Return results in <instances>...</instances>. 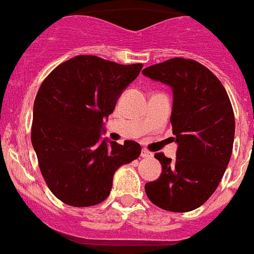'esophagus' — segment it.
I'll use <instances>...</instances> for the list:
<instances>
[{
	"label": "esophagus",
	"instance_id": "34e87169",
	"mask_svg": "<svg viewBox=\"0 0 254 254\" xmlns=\"http://www.w3.org/2000/svg\"><path fill=\"white\" fill-rule=\"evenodd\" d=\"M140 156H142V157H151V156H152V153L148 152L147 150H142V152H140Z\"/></svg>",
	"mask_w": 254,
	"mask_h": 254
}]
</instances>
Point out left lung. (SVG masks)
<instances>
[{
    "mask_svg": "<svg viewBox=\"0 0 254 254\" xmlns=\"http://www.w3.org/2000/svg\"><path fill=\"white\" fill-rule=\"evenodd\" d=\"M143 74L173 89L170 123L178 143L174 160L155 155L163 170L144 190L161 209L190 212L216 191L230 161L235 135L231 102L216 74L192 59H168L144 68Z\"/></svg>",
    "mask_w": 254,
    "mask_h": 254,
    "instance_id": "8db88e82",
    "label": "left lung"
}]
</instances>
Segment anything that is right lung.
Listing matches in <instances>:
<instances>
[{"mask_svg":"<svg viewBox=\"0 0 254 254\" xmlns=\"http://www.w3.org/2000/svg\"><path fill=\"white\" fill-rule=\"evenodd\" d=\"M142 63L124 65L95 55H77L42 81L33 104L31 139L50 191L71 206L108 197L114 174L140 155L134 140H101L103 119Z\"/></svg>","mask_w":254,"mask_h":254,"instance_id":"right-lung-1","label":"right lung"}]
</instances>
